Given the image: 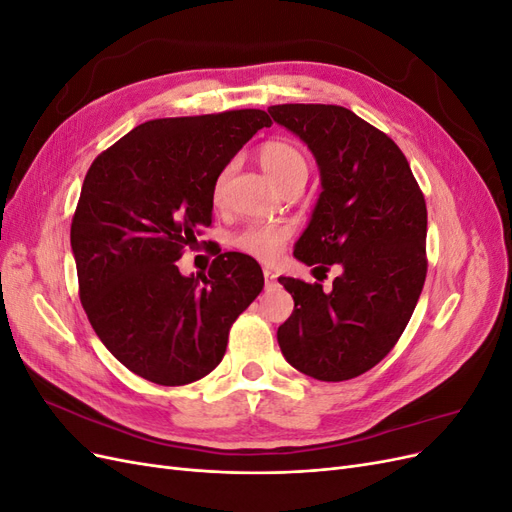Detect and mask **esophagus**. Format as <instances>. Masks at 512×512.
<instances>
[{
    "instance_id": "1",
    "label": "esophagus",
    "mask_w": 512,
    "mask_h": 512,
    "mask_svg": "<svg viewBox=\"0 0 512 512\" xmlns=\"http://www.w3.org/2000/svg\"><path fill=\"white\" fill-rule=\"evenodd\" d=\"M262 275H265V284L267 286H273L275 284V271H271V269H262Z\"/></svg>"
}]
</instances>
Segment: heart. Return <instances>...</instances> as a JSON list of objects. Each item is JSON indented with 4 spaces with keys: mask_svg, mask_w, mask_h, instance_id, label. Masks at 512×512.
I'll return each mask as SVG.
<instances>
[{
    "mask_svg": "<svg viewBox=\"0 0 512 512\" xmlns=\"http://www.w3.org/2000/svg\"><path fill=\"white\" fill-rule=\"evenodd\" d=\"M258 162L280 190L294 183H305L307 179V162L303 153L286 141H267L258 149ZM226 175L228 168L222 170L218 181H215V198L222 194ZM288 235L290 230L286 226H250L235 237V247L258 260H273L280 256Z\"/></svg>",
    "mask_w": 512,
    "mask_h": 512,
    "instance_id": "obj_1",
    "label": "heart"
}]
</instances>
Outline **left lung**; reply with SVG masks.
I'll use <instances>...</instances> for the list:
<instances>
[{"label":"left lung","mask_w":512,"mask_h":512,"mask_svg":"<svg viewBox=\"0 0 512 512\" xmlns=\"http://www.w3.org/2000/svg\"><path fill=\"white\" fill-rule=\"evenodd\" d=\"M275 123L314 153L322 192L294 258L342 269L331 290L280 277L294 309L277 329L301 374L342 382L378 365L404 333L427 275V207L401 149L335 104H277Z\"/></svg>","instance_id":"1"}]
</instances>
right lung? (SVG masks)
<instances>
[{"instance_id": "1", "label": "right lung", "mask_w": 512, "mask_h": 512, "mask_svg": "<svg viewBox=\"0 0 512 512\" xmlns=\"http://www.w3.org/2000/svg\"><path fill=\"white\" fill-rule=\"evenodd\" d=\"M265 111L153 119L108 147L87 170L70 245L85 314L102 344L136 376L164 386L205 378L228 331L258 297V262L224 252L205 275L177 260L211 224L213 188L260 130Z\"/></svg>"}]
</instances>
